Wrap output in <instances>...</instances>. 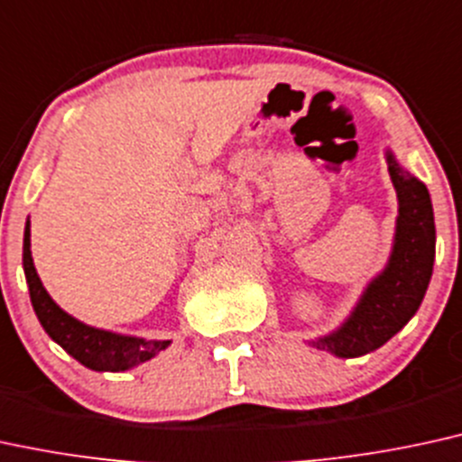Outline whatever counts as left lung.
Instances as JSON below:
<instances>
[{
  "label": "left lung",
  "instance_id": "1",
  "mask_svg": "<svg viewBox=\"0 0 462 462\" xmlns=\"http://www.w3.org/2000/svg\"><path fill=\"white\" fill-rule=\"evenodd\" d=\"M387 168L398 193V219L387 266L365 286L342 327L319 340V351L361 357L376 351L418 312L435 263V215L426 185L411 176L387 150Z\"/></svg>",
  "mask_w": 462,
  "mask_h": 462
}]
</instances>
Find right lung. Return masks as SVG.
I'll list each match as a JSON object with an SVG mask.
<instances>
[{"instance_id":"right-lung-1","label":"right lung","mask_w":462,"mask_h":462,"mask_svg":"<svg viewBox=\"0 0 462 462\" xmlns=\"http://www.w3.org/2000/svg\"><path fill=\"white\" fill-rule=\"evenodd\" d=\"M30 245V219H27L23 235V271L27 286H30L32 305L42 329L70 357L97 372H125L152 359L154 355L170 346V340H143V337L97 329L66 314L44 291L34 260H32Z\"/></svg>"}]
</instances>
